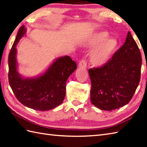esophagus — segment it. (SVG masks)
I'll use <instances>...</instances> for the list:
<instances>
[{"instance_id": "1", "label": "esophagus", "mask_w": 147, "mask_h": 147, "mask_svg": "<svg viewBox=\"0 0 147 147\" xmlns=\"http://www.w3.org/2000/svg\"><path fill=\"white\" fill-rule=\"evenodd\" d=\"M78 67H83V68H86V62L85 59H82L79 62L78 64Z\"/></svg>"}]
</instances>
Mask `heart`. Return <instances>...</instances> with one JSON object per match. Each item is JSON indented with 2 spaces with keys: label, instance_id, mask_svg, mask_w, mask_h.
I'll return each mask as SVG.
<instances>
[{
  "label": "heart",
  "instance_id": "heart-1",
  "mask_svg": "<svg viewBox=\"0 0 147 147\" xmlns=\"http://www.w3.org/2000/svg\"><path fill=\"white\" fill-rule=\"evenodd\" d=\"M107 31H100L94 34L86 40L85 45L89 47H95L90 55V61L95 66H102L110 60L116 51L117 40L114 38H109Z\"/></svg>",
  "mask_w": 147,
  "mask_h": 147
}]
</instances>
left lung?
Segmentation results:
<instances>
[{"label": "left lung", "instance_id": "8db88e82", "mask_svg": "<svg viewBox=\"0 0 147 147\" xmlns=\"http://www.w3.org/2000/svg\"><path fill=\"white\" fill-rule=\"evenodd\" d=\"M142 61L140 49L129 32L124 45L111 59L100 67L88 70L92 104L104 111L128 104L139 85Z\"/></svg>", "mask_w": 147, "mask_h": 147}]
</instances>
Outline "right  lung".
<instances>
[{"mask_svg": "<svg viewBox=\"0 0 147 147\" xmlns=\"http://www.w3.org/2000/svg\"><path fill=\"white\" fill-rule=\"evenodd\" d=\"M22 26L9 52V82L16 97L22 104L34 110L45 111L57 107L65 95V83L76 69L77 65L69 56L57 58L44 73L33 78H24L18 71L16 46L26 34Z\"/></svg>", "mask_w": 147, "mask_h": 147, "instance_id": "obj_1", "label": "right lung"}]
</instances>
